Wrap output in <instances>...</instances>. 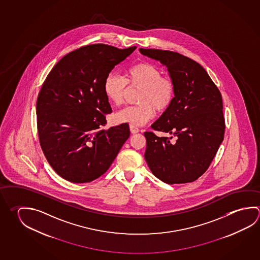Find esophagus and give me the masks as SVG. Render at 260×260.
I'll list each match as a JSON object with an SVG mask.
<instances>
[{
	"label": "esophagus",
	"mask_w": 260,
	"mask_h": 260,
	"mask_svg": "<svg viewBox=\"0 0 260 260\" xmlns=\"http://www.w3.org/2000/svg\"><path fill=\"white\" fill-rule=\"evenodd\" d=\"M129 129H131L132 134H136V133L140 132L139 128H137L136 126H134V125H129Z\"/></svg>",
	"instance_id": "34e87169"
}]
</instances>
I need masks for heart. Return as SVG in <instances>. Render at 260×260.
Returning a JSON list of instances; mask_svg holds the SVG:
<instances>
[{
	"label": "heart",
	"mask_w": 260,
	"mask_h": 260,
	"mask_svg": "<svg viewBox=\"0 0 260 260\" xmlns=\"http://www.w3.org/2000/svg\"><path fill=\"white\" fill-rule=\"evenodd\" d=\"M132 88L140 87L136 100L139 104L129 106L115 115L118 123L141 126L155 116V110L164 112L172 105L175 85L168 76H162L155 64L141 62L127 69L125 78L117 74L108 75L104 81V93L114 105L123 104L124 99Z\"/></svg>",
	"instance_id": "1"
}]
</instances>
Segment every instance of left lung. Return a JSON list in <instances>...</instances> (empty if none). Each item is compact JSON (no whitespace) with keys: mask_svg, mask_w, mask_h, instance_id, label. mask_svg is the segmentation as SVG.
<instances>
[{"mask_svg":"<svg viewBox=\"0 0 260 260\" xmlns=\"http://www.w3.org/2000/svg\"><path fill=\"white\" fill-rule=\"evenodd\" d=\"M140 52L165 66L175 85L172 105L151 125L172 136L144 132L146 161L153 175L168 184L193 182L206 172L223 140L221 93L205 69L191 58L173 51Z\"/></svg>","mask_w":260,"mask_h":260,"instance_id":"left-lung-1","label":"left lung"}]
</instances>
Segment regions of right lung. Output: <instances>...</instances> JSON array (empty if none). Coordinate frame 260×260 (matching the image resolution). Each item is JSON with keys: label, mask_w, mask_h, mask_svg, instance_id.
I'll return each mask as SVG.
<instances>
[{"label": "right lung", "mask_w": 260, "mask_h": 260, "mask_svg": "<svg viewBox=\"0 0 260 260\" xmlns=\"http://www.w3.org/2000/svg\"><path fill=\"white\" fill-rule=\"evenodd\" d=\"M135 49L83 46L64 55L46 77L37 98V131L47 161L64 180L83 183L101 177L128 140L127 124L103 128L112 112L104 81Z\"/></svg>", "instance_id": "right-lung-1"}]
</instances>
